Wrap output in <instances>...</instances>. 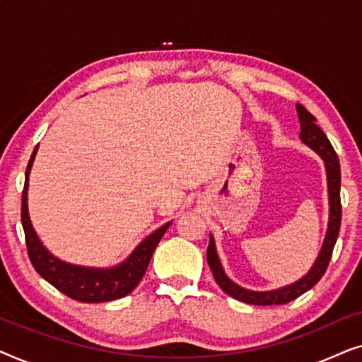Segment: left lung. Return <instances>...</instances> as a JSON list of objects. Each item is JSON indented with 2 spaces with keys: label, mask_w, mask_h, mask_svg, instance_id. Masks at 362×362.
<instances>
[{
  "label": "left lung",
  "mask_w": 362,
  "mask_h": 362,
  "mask_svg": "<svg viewBox=\"0 0 362 362\" xmlns=\"http://www.w3.org/2000/svg\"><path fill=\"white\" fill-rule=\"evenodd\" d=\"M296 110H298V118H300V138L301 141L306 143L311 150H315L318 155L323 158L326 165V175H328V191H329V224H328V232H326L325 244L321 247V252L316 259L315 265L311 267V270L306 274L303 279H300L295 284L288 286H284V288L272 290V291H252L245 290L242 286L235 285L229 276L224 274L222 270V265L219 262V257H217L214 239H209V247H207V264H209L212 275L217 281V285L221 286L222 291H226L227 295L232 296V298L244 301V303L249 305H285L290 303L291 300L298 298L300 295H303L305 291L318 284L321 276L325 275L326 269H328L331 255H333V249L336 244V239H338L339 227H341V168H339V160L338 155H336L333 145H331L328 136L325 135L323 130L316 125V118L311 115V113L306 110L303 105H296Z\"/></svg>",
  "instance_id": "left-lung-1"
}]
</instances>
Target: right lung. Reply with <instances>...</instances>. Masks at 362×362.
I'll return each mask as SVG.
<instances>
[{"label":"right lung","instance_id":"right-lung-1","mask_svg":"<svg viewBox=\"0 0 362 362\" xmlns=\"http://www.w3.org/2000/svg\"><path fill=\"white\" fill-rule=\"evenodd\" d=\"M36 151L37 146L34 148L31 160L28 163L26 181H24L21 197V222L24 235H26L28 255L34 270L52 286H56L59 291L67 295L69 298L82 301V303H103V301L123 298V296L135 290V286L140 284L158 242L165 235L171 222H168V224L153 232L151 235H148L123 264L113 267V269H87V267L71 265L66 264V262H61L49 254L46 247L41 244V240L37 239L36 232L33 229L31 221H29L28 181Z\"/></svg>","mask_w":362,"mask_h":362}]
</instances>
